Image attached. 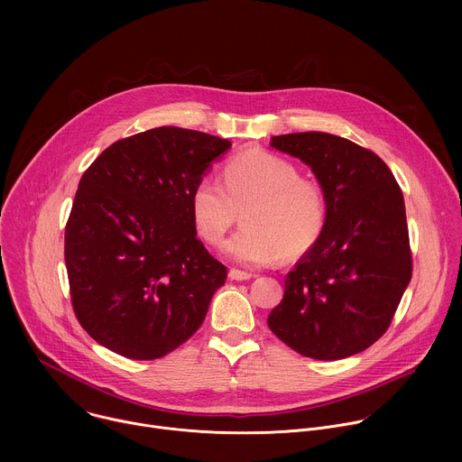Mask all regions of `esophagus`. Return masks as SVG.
Returning <instances> with one entry per match:
<instances>
[{"instance_id": "esophagus-1", "label": "esophagus", "mask_w": 462, "mask_h": 462, "mask_svg": "<svg viewBox=\"0 0 462 462\" xmlns=\"http://www.w3.org/2000/svg\"><path fill=\"white\" fill-rule=\"evenodd\" d=\"M228 278L234 280V282H246L252 278L250 273H245V271H239V269H230L228 271Z\"/></svg>"}]
</instances>
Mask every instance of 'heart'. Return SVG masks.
Instances as JSON below:
<instances>
[{
    "mask_svg": "<svg viewBox=\"0 0 462 462\" xmlns=\"http://www.w3.org/2000/svg\"><path fill=\"white\" fill-rule=\"evenodd\" d=\"M243 212V228L225 252L243 265H269L282 254L298 257L319 239L327 223L323 186L287 159L246 150L225 166V184L205 175L189 197L191 223L208 245H221Z\"/></svg>",
    "mask_w": 462,
    "mask_h": 462,
    "instance_id": "obj_1",
    "label": "heart"
}]
</instances>
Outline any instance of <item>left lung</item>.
<instances>
[{"label":"left lung","mask_w":462,"mask_h":462,"mask_svg":"<svg viewBox=\"0 0 462 462\" xmlns=\"http://www.w3.org/2000/svg\"><path fill=\"white\" fill-rule=\"evenodd\" d=\"M271 146L310 166L327 195V223L287 274L267 323L309 358L362 353L387 331L411 280L402 189L376 153L331 134L278 135Z\"/></svg>","instance_id":"8db88e82"}]
</instances>
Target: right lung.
I'll return each instance as SVG.
<instances>
[{
  "label": "right lung",
  "mask_w": 462,
  "mask_h": 462,
  "mask_svg": "<svg viewBox=\"0 0 462 462\" xmlns=\"http://www.w3.org/2000/svg\"><path fill=\"white\" fill-rule=\"evenodd\" d=\"M230 141L175 125L113 143L65 225L73 310L109 351L155 360L201 327L226 267L197 239L189 197Z\"/></svg>",
  "instance_id": "obj_1"
}]
</instances>
